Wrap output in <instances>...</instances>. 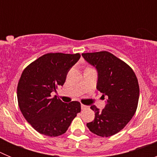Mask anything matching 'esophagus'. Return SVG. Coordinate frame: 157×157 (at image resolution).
<instances>
[{"label": "esophagus", "mask_w": 157, "mask_h": 157, "mask_svg": "<svg viewBox=\"0 0 157 157\" xmlns=\"http://www.w3.org/2000/svg\"><path fill=\"white\" fill-rule=\"evenodd\" d=\"M87 108H88V106H86V105H81V109H82V110H84V109H86Z\"/></svg>", "instance_id": "obj_1"}]
</instances>
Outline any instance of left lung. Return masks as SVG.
Here are the masks:
<instances>
[{"instance_id":"left-lung-1","label":"left lung","mask_w":157,"mask_h":157,"mask_svg":"<svg viewBox=\"0 0 157 157\" xmlns=\"http://www.w3.org/2000/svg\"><path fill=\"white\" fill-rule=\"evenodd\" d=\"M86 61L98 71L97 89L102 94L106 105L100 110L90 109L95 118L86 124L91 132L110 137L120 132L134 116L139 99L138 78L130 66L106 51L82 54Z\"/></svg>"}]
</instances>
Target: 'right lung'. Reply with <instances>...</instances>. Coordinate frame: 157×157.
<instances>
[{"mask_svg": "<svg viewBox=\"0 0 157 157\" xmlns=\"http://www.w3.org/2000/svg\"><path fill=\"white\" fill-rule=\"evenodd\" d=\"M80 54L47 53L30 63L22 73L17 98L22 114L38 133L49 137L64 134L81 112L78 101L64 103L51 93L63 86L67 75Z\"/></svg>", "mask_w": 157, "mask_h": 157, "instance_id": "add662e5", "label": "right lung"}]
</instances>
